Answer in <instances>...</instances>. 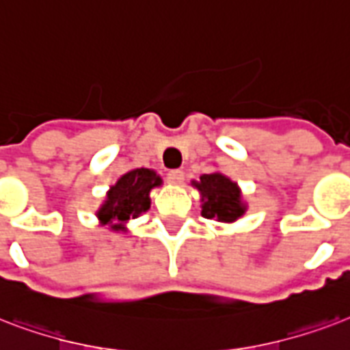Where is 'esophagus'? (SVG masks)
Instances as JSON below:
<instances>
[{"instance_id":"1","label":"esophagus","mask_w":350,"mask_h":350,"mask_svg":"<svg viewBox=\"0 0 350 350\" xmlns=\"http://www.w3.org/2000/svg\"><path fill=\"white\" fill-rule=\"evenodd\" d=\"M167 183L173 184V186H180L184 183V173L180 170H172L167 173Z\"/></svg>"}]
</instances>
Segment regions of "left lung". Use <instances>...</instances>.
Masks as SVG:
<instances>
[{"label":"left lung","instance_id":"1","mask_svg":"<svg viewBox=\"0 0 350 350\" xmlns=\"http://www.w3.org/2000/svg\"><path fill=\"white\" fill-rule=\"evenodd\" d=\"M191 186L199 189L202 217L215 219L219 223H235L248 210L237 183L221 172L204 173L199 180H191Z\"/></svg>","mask_w":350,"mask_h":350}]
</instances>
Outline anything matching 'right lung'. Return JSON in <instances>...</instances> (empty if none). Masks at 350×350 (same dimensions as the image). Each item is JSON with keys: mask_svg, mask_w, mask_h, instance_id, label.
<instances>
[{"mask_svg": "<svg viewBox=\"0 0 350 350\" xmlns=\"http://www.w3.org/2000/svg\"><path fill=\"white\" fill-rule=\"evenodd\" d=\"M162 186V177L155 170L137 167L124 173L105 193V200L96 210L102 226L113 232H127L126 224L150 210V193Z\"/></svg>", "mask_w": 350, "mask_h": 350, "instance_id": "add662e5", "label": "right lung"}]
</instances>
